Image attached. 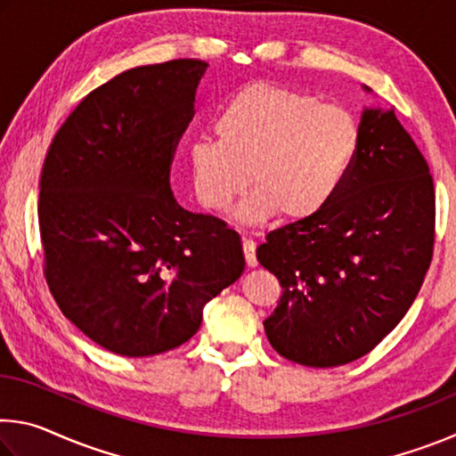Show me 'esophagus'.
Here are the masks:
<instances>
[{"label":"esophagus","instance_id":"1","mask_svg":"<svg viewBox=\"0 0 456 456\" xmlns=\"http://www.w3.org/2000/svg\"><path fill=\"white\" fill-rule=\"evenodd\" d=\"M243 253H245V261L249 267L257 265V257H256V243L251 239H243Z\"/></svg>","mask_w":456,"mask_h":456}]
</instances>
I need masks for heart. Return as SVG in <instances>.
Returning a JSON list of instances; mask_svg holds the SVG:
<instances>
[{
    "instance_id": "b5f03b06",
    "label": "heart",
    "mask_w": 456,
    "mask_h": 456,
    "mask_svg": "<svg viewBox=\"0 0 456 456\" xmlns=\"http://www.w3.org/2000/svg\"><path fill=\"white\" fill-rule=\"evenodd\" d=\"M358 146L360 122L348 108L251 84L221 108L217 133L192 136V189L207 209L225 211L251 179L257 189L237 209L239 221L307 219L334 199Z\"/></svg>"
}]
</instances>
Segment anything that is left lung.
<instances>
[{"mask_svg":"<svg viewBox=\"0 0 456 456\" xmlns=\"http://www.w3.org/2000/svg\"><path fill=\"white\" fill-rule=\"evenodd\" d=\"M265 239L257 259L283 293L264 328L283 358L342 366L398 326L432 259L435 184L392 108L362 110L358 152L334 199Z\"/></svg>","mask_w":456,"mask_h":456,"instance_id":"left-lung-1","label":"left lung"}]
</instances>
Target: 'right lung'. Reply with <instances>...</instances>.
Here are the masks:
<instances>
[{
    "instance_id": "1",
    "label": "right lung",
    "mask_w": 456,
    "mask_h": 456,
    "mask_svg": "<svg viewBox=\"0 0 456 456\" xmlns=\"http://www.w3.org/2000/svg\"><path fill=\"white\" fill-rule=\"evenodd\" d=\"M207 66L171 60L114 76L76 106L45 154V280L61 314L120 356L179 348L245 269L239 233L183 209L171 191Z\"/></svg>"
}]
</instances>
